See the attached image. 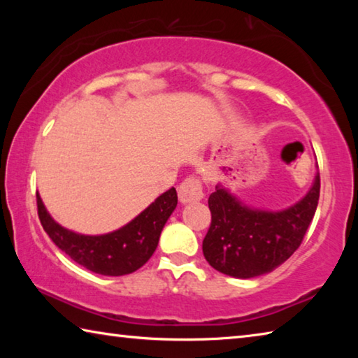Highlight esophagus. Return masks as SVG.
Wrapping results in <instances>:
<instances>
[{
	"label": "esophagus",
	"instance_id": "obj_1",
	"mask_svg": "<svg viewBox=\"0 0 358 358\" xmlns=\"http://www.w3.org/2000/svg\"><path fill=\"white\" fill-rule=\"evenodd\" d=\"M202 197H203L202 183H201V180L196 177L186 178L183 183L178 186V199L181 203L199 202V201H202Z\"/></svg>",
	"mask_w": 358,
	"mask_h": 358
}]
</instances>
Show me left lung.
<instances>
[{
  "label": "left lung",
  "instance_id": "8db88e82",
  "mask_svg": "<svg viewBox=\"0 0 358 358\" xmlns=\"http://www.w3.org/2000/svg\"><path fill=\"white\" fill-rule=\"evenodd\" d=\"M320 192L317 173L313 187L299 203L284 211L251 210L224 189L216 187L208 197L211 224L202 251L215 270L235 278L268 273L299 250Z\"/></svg>",
  "mask_w": 358,
  "mask_h": 358
}]
</instances>
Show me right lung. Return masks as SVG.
I'll return each instance as SVG.
<instances>
[{"label":"right lung","instance_id":"right-lung-1","mask_svg":"<svg viewBox=\"0 0 358 358\" xmlns=\"http://www.w3.org/2000/svg\"><path fill=\"white\" fill-rule=\"evenodd\" d=\"M177 202V191L171 187L124 227L112 234L90 237L71 232L53 221L39 194H36L41 224L53 243L78 265L104 276L129 275L148 262Z\"/></svg>","mask_w":358,"mask_h":358}]
</instances>
